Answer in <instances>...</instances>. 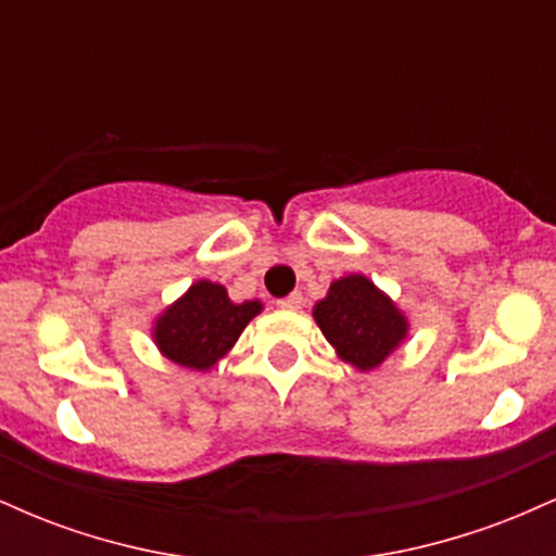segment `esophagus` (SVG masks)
Masks as SVG:
<instances>
[{
	"mask_svg": "<svg viewBox=\"0 0 556 556\" xmlns=\"http://www.w3.org/2000/svg\"><path fill=\"white\" fill-rule=\"evenodd\" d=\"M277 305L282 311H298L300 305H303V295H300V292H290V295H287V298L277 300Z\"/></svg>",
	"mask_w": 556,
	"mask_h": 556,
	"instance_id": "34e87169",
	"label": "esophagus"
}]
</instances>
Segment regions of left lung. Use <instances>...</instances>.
Masks as SVG:
<instances>
[{
    "label": "left lung",
    "instance_id": "left-lung-1",
    "mask_svg": "<svg viewBox=\"0 0 556 556\" xmlns=\"http://www.w3.org/2000/svg\"><path fill=\"white\" fill-rule=\"evenodd\" d=\"M314 318L337 355L361 371L381 366L407 334L397 305L363 274L331 282L327 298L316 303Z\"/></svg>",
    "mask_w": 556,
    "mask_h": 556
}]
</instances>
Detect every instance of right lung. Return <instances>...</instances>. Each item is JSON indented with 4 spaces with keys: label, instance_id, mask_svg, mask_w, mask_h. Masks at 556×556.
Returning <instances> with one entry per match:
<instances>
[{
    "label": "right lung",
    "instance_id": "add662e5",
    "mask_svg": "<svg viewBox=\"0 0 556 556\" xmlns=\"http://www.w3.org/2000/svg\"><path fill=\"white\" fill-rule=\"evenodd\" d=\"M258 314V300L232 303L225 287L201 279L156 318L154 340L177 366L208 371Z\"/></svg>",
    "mask_w": 556,
    "mask_h": 556
}]
</instances>
